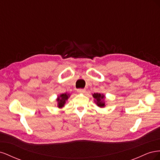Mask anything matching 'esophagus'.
<instances>
[{
	"instance_id": "34e87169",
	"label": "esophagus",
	"mask_w": 160,
	"mask_h": 160,
	"mask_svg": "<svg viewBox=\"0 0 160 160\" xmlns=\"http://www.w3.org/2000/svg\"><path fill=\"white\" fill-rule=\"evenodd\" d=\"M86 91V90L85 89H77V92L79 93H84Z\"/></svg>"
}]
</instances>
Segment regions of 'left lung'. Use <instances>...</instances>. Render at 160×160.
Listing matches in <instances>:
<instances>
[{
    "label": "left lung",
    "instance_id": "obj_1",
    "mask_svg": "<svg viewBox=\"0 0 160 160\" xmlns=\"http://www.w3.org/2000/svg\"><path fill=\"white\" fill-rule=\"evenodd\" d=\"M93 98L95 99L94 101L96 103V105L98 106V107L103 108L105 107V96L103 93H95L93 94Z\"/></svg>",
    "mask_w": 160,
    "mask_h": 160
}]
</instances>
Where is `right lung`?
Segmentation results:
<instances>
[{
  "mask_svg": "<svg viewBox=\"0 0 160 160\" xmlns=\"http://www.w3.org/2000/svg\"><path fill=\"white\" fill-rule=\"evenodd\" d=\"M70 97V94L65 93H62L59 95H58L57 98V107L59 108H62L64 107V105L66 103V101L68 100L69 98Z\"/></svg>",
  "mask_w": 160,
  "mask_h": 160,
  "instance_id": "right-lung-1",
  "label": "right lung"
}]
</instances>
